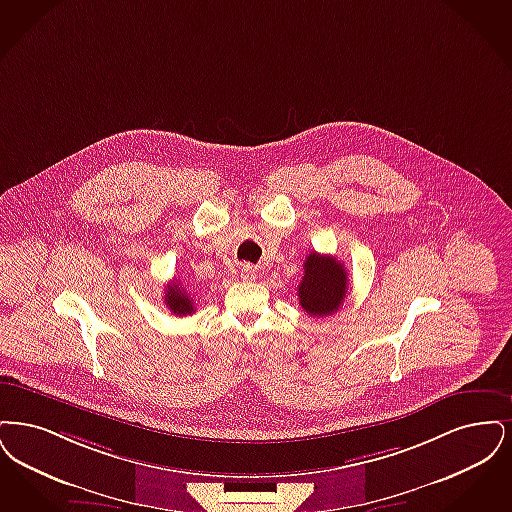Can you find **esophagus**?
Wrapping results in <instances>:
<instances>
[{"instance_id": "34e87169", "label": "esophagus", "mask_w": 512, "mask_h": 512, "mask_svg": "<svg viewBox=\"0 0 512 512\" xmlns=\"http://www.w3.org/2000/svg\"><path fill=\"white\" fill-rule=\"evenodd\" d=\"M241 279L243 281H254L256 279V269L252 266H246L241 267Z\"/></svg>"}]
</instances>
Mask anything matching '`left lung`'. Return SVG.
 Returning a JSON list of instances; mask_svg holds the SVG:
<instances>
[{
  "mask_svg": "<svg viewBox=\"0 0 512 512\" xmlns=\"http://www.w3.org/2000/svg\"><path fill=\"white\" fill-rule=\"evenodd\" d=\"M348 292V273L333 258L312 252L304 262V277L298 285L300 306L313 317H327L336 312Z\"/></svg>",
  "mask_w": 512,
  "mask_h": 512,
  "instance_id": "left-lung-1",
  "label": "left lung"
}]
</instances>
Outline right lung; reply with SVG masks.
I'll return each instance as SVG.
<instances>
[{
    "mask_svg": "<svg viewBox=\"0 0 512 512\" xmlns=\"http://www.w3.org/2000/svg\"><path fill=\"white\" fill-rule=\"evenodd\" d=\"M164 304L166 308L172 313H176L179 317L183 315H191L195 312V306H193V298L185 292V289L179 285L178 281H172L166 292H164Z\"/></svg>",
    "mask_w": 512,
    "mask_h": 512,
    "instance_id": "obj_1",
    "label": "right lung"
}]
</instances>
